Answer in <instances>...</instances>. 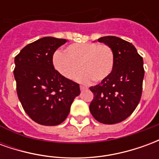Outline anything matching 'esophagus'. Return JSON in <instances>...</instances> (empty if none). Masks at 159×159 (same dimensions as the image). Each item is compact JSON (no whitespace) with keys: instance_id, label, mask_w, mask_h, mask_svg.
Wrapping results in <instances>:
<instances>
[{"instance_id":"34e87169","label":"esophagus","mask_w":159,"mask_h":159,"mask_svg":"<svg viewBox=\"0 0 159 159\" xmlns=\"http://www.w3.org/2000/svg\"><path fill=\"white\" fill-rule=\"evenodd\" d=\"M80 89H81V90L86 89V87H84V86H80Z\"/></svg>"}]
</instances>
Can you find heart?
I'll list each match as a JSON object with an SVG mask.
<instances>
[{"mask_svg": "<svg viewBox=\"0 0 159 159\" xmlns=\"http://www.w3.org/2000/svg\"><path fill=\"white\" fill-rule=\"evenodd\" d=\"M114 62L112 49L97 42L74 43L66 48V52L57 50L52 55L54 68L67 79L74 78L80 68L83 70L76 76L82 83L107 80L112 73Z\"/></svg>", "mask_w": 159, "mask_h": 159, "instance_id": "1", "label": "heart"}]
</instances>
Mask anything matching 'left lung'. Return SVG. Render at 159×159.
I'll use <instances>...</instances> for the list:
<instances>
[{
  "label": "left lung",
  "mask_w": 159,
  "mask_h": 159,
  "mask_svg": "<svg viewBox=\"0 0 159 159\" xmlns=\"http://www.w3.org/2000/svg\"><path fill=\"white\" fill-rule=\"evenodd\" d=\"M98 42L112 49L115 62L111 76L89 88L93 93L89 110L98 122L114 124L129 117L140 102L145 74L143 59L132 43L119 37L103 36Z\"/></svg>",
  "instance_id": "left-lung-1"
}]
</instances>
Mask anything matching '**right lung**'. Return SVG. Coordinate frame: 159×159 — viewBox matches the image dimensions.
Masks as SVG:
<instances>
[{
  "label": "right lung",
  "mask_w": 159,
  "mask_h": 159,
  "mask_svg": "<svg viewBox=\"0 0 159 159\" xmlns=\"http://www.w3.org/2000/svg\"><path fill=\"white\" fill-rule=\"evenodd\" d=\"M67 42L46 36L30 43L14 59L17 93L24 110L36 123L54 126L68 116L79 84L56 70L52 55Z\"/></svg>",
  "instance_id": "add662e5"
}]
</instances>
